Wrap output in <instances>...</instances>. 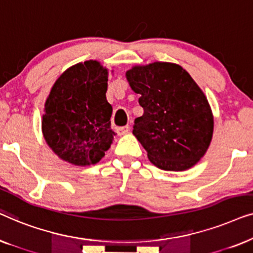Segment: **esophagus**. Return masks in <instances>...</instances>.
<instances>
[{
	"instance_id": "34e87169",
	"label": "esophagus",
	"mask_w": 253,
	"mask_h": 253,
	"mask_svg": "<svg viewBox=\"0 0 253 253\" xmlns=\"http://www.w3.org/2000/svg\"><path fill=\"white\" fill-rule=\"evenodd\" d=\"M129 130H130V126H119L116 129V132H117V134H119V136H122V134H126V133L129 132Z\"/></svg>"
}]
</instances>
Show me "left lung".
Here are the masks:
<instances>
[{"label":"left lung","mask_w":253,"mask_h":253,"mask_svg":"<svg viewBox=\"0 0 253 253\" xmlns=\"http://www.w3.org/2000/svg\"><path fill=\"white\" fill-rule=\"evenodd\" d=\"M140 94L144 114L132 133L150 161L164 170L191 168L206 153L213 136V115L205 94L182 67L154 62L126 72Z\"/></svg>","instance_id":"8db88e82"}]
</instances>
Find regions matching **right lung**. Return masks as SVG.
<instances>
[{"mask_svg":"<svg viewBox=\"0 0 253 253\" xmlns=\"http://www.w3.org/2000/svg\"><path fill=\"white\" fill-rule=\"evenodd\" d=\"M108 71L96 61L69 68L47 98L42 133L62 160L89 166L105 157L115 132L110 127L113 107L106 99Z\"/></svg>","mask_w":253,"mask_h":253,"instance_id":"add662e5","label":"right lung"}]
</instances>
